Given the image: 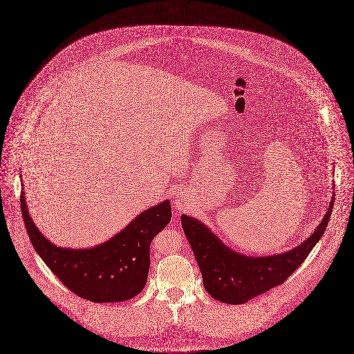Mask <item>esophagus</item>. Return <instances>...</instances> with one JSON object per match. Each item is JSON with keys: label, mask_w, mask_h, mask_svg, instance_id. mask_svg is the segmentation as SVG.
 <instances>
[{"label": "esophagus", "mask_w": 354, "mask_h": 354, "mask_svg": "<svg viewBox=\"0 0 354 354\" xmlns=\"http://www.w3.org/2000/svg\"><path fill=\"white\" fill-rule=\"evenodd\" d=\"M189 203H190V196L185 191H179L175 196V206L182 210L186 206H189Z\"/></svg>", "instance_id": "34e87169"}]
</instances>
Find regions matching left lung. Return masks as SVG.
Wrapping results in <instances>:
<instances>
[{"instance_id":"left-lung-1","label":"left lung","mask_w":354,"mask_h":354,"mask_svg":"<svg viewBox=\"0 0 354 354\" xmlns=\"http://www.w3.org/2000/svg\"><path fill=\"white\" fill-rule=\"evenodd\" d=\"M333 202L319 226L304 243L288 252L266 257L245 256L232 250L201 221L183 214L182 226L198 261L206 291L219 301L243 304L284 283L325 233Z\"/></svg>"}]
</instances>
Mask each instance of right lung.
Wrapping results in <instances>:
<instances>
[{
  "label": "right lung",
  "instance_id": "add662e5",
  "mask_svg": "<svg viewBox=\"0 0 354 354\" xmlns=\"http://www.w3.org/2000/svg\"><path fill=\"white\" fill-rule=\"evenodd\" d=\"M20 202L37 254L71 292L94 303L124 301L142 291L151 264L149 245L172 216L167 199L138 214L109 241L90 249H68L48 241L35 226L23 190Z\"/></svg>",
  "mask_w": 354,
  "mask_h": 354
}]
</instances>
